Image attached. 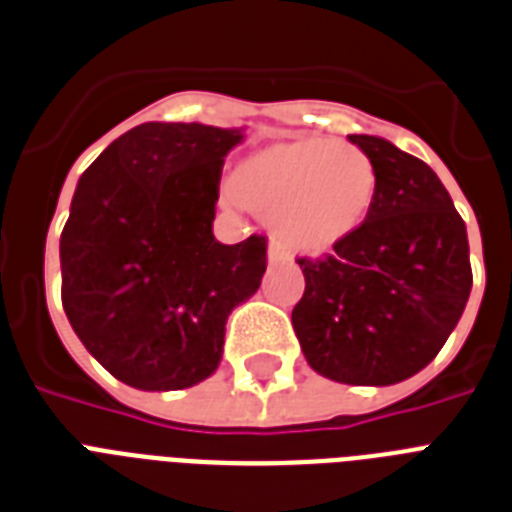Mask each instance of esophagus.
Listing matches in <instances>:
<instances>
[{"instance_id":"34e87169","label":"esophagus","mask_w":512,"mask_h":512,"mask_svg":"<svg viewBox=\"0 0 512 512\" xmlns=\"http://www.w3.org/2000/svg\"><path fill=\"white\" fill-rule=\"evenodd\" d=\"M268 260H271L273 265H279V263H287L289 257H287V252H284V249L271 247V252H268Z\"/></svg>"}]
</instances>
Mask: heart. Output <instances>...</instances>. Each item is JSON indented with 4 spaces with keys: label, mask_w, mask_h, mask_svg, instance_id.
<instances>
[{
    "label": "heart",
    "mask_w": 512,
    "mask_h": 512,
    "mask_svg": "<svg viewBox=\"0 0 512 512\" xmlns=\"http://www.w3.org/2000/svg\"><path fill=\"white\" fill-rule=\"evenodd\" d=\"M233 193L265 220L284 247L327 255L372 212L377 170L353 143L297 138L273 143L233 172ZM231 193V196H233Z\"/></svg>",
    "instance_id": "1"
}]
</instances>
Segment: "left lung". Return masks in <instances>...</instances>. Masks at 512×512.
Listing matches in <instances>:
<instances>
[{
  "instance_id": "obj_1",
  "label": "left lung",
  "mask_w": 512,
  "mask_h": 512,
  "mask_svg": "<svg viewBox=\"0 0 512 512\" xmlns=\"http://www.w3.org/2000/svg\"><path fill=\"white\" fill-rule=\"evenodd\" d=\"M377 170L364 225L332 255L300 257L292 327L311 369L345 385H396L433 361L473 287L465 220L438 175L390 140L348 135Z\"/></svg>"
}]
</instances>
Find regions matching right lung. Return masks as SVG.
<instances>
[{
    "label": "right lung",
    "instance_id": "obj_1",
    "mask_svg": "<svg viewBox=\"0 0 512 512\" xmlns=\"http://www.w3.org/2000/svg\"><path fill=\"white\" fill-rule=\"evenodd\" d=\"M241 130L146 122L84 170L60 233L63 311L84 348L138 390L199 385L225 321L255 295L265 236L212 233L220 172Z\"/></svg>",
    "mask_w": 512,
    "mask_h": 512
}]
</instances>
